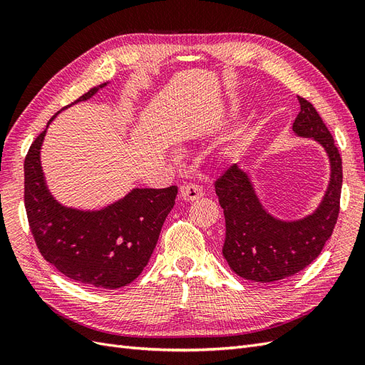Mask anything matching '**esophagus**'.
Returning a JSON list of instances; mask_svg holds the SVG:
<instances>
[{
    "label": "esophagus",
    "mask_w": 365,
    "mask_h": 365,
    "mask_svg": "<svg viewBox=\"0 0 365 365\" xmlns=\"http://www.w3.org/2000/svg\"><path fill=\"white\" fill-rule=\"evenodd\" d=\"M204 196V190L197 184H185L181 187V197L185 201H196Z\"/></svg>",
    "instance_id": "34e87169"
}]
</instances>
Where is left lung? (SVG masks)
Returning <instances> with one entry per match:
<instances>
[{
  "label": "left lung",
  "mask_w": 365,
  "mask_h": 365,
  "mask_svg": "<svg viewBox=\"0 0 365 365\" xmlns=\"http://www.w3.org/2000/svg\"><path fill=\"white\" fill-rule=\"evenodd\" d=\"M292 130L298 137L314 138L330 161V181L322 204L312 215L298 220H280L263 208L250 176L237 164L219 176L215 190L225 216L222 254L230 268L252 282H277L304 269L322 252L332 236L339 213L342 161L324 121L306 98L298 97Z\"/></svg>",
  "instance_id": "1"
}]
</instances>
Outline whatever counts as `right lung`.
Instances as JSON below:
<instances>
[{
    "mask_svg": "<svg viewBox=\"0 0 365 365\" xmlns=\"http://www.w3.org/2000/svg\"><path fill=\"white\" fill-rule=\"evenodd\" d=\"M106 83L91 88L71 105L88 101ZM46 132L31 143L24 161L26 212L42 257L65 277L90 288L129 284L148 264L178 187L134 189L123 200L94 212L63 207L43 180L41 146Z\"/></svg>",
    "mask_w": 365,
    "mask_h": 365,
    "instance_id": "right-lung-1",
    "label": "right lung"
}]
</instances>
